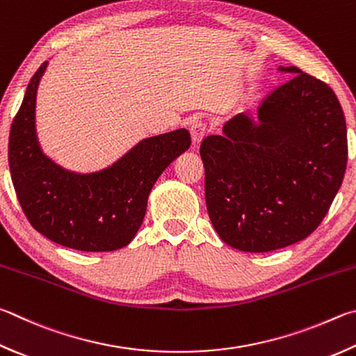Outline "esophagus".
Masks as SVG:
<instances>
[{"label":"esophagus","instance_id":"1","mask_svg":"<svg viewBox=\"0 0 356 356\" xmlns=\"http://www.w3.org/2000/svg\"><path fill=\"white\" fill-rule=\"evenodd\" d=\"M190 134H191V141H193V146H199L200 141L204 140L205 134H207V126L204 124V122L200 121H195L191 122L190 126Z\"/></svg>","mask_w":356,"mask_h":356}]
</instances>
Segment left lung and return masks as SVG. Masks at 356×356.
Masks as SVG:
<instances>
[{
    "mask_svg": "<svg viewBox=\"0 0 356 356\" xmlns=\"http://www.w3.org/2000/svg\"><path fill=\"white\" fill-rule=\"evenodd\" d=\"M257 118L238 113L200 145L205 202L219 238L270 252L318 229L347 166L346 118L333 90L294 65Z\"/></svg>",
    "mask_w": 356,
    "mask_h": 356,
    "instance_id": "obj_1",
    "label": "left lung"
}]
</instances>
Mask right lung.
I'll return each mask as SVG.
<instances>
[{
  "mask_svg": "<svg viewBox=\"0 0 356 356\" xmlns=\"http://www.w3.org/2000/svg\"><path fill=\"white\" fill-rule=\"evenodd\" d=\"M48 62L31 77L9 135L17 197L38 234L70 249L112 252L131 243L143 222L157 179L191 145L186 129L140 140L102 170L76 172L43 152L35 129L37 90Z\"/></svg>",
  "mask_w": 356,
  "mask_h": 356,
  "instance_id": "right-lung-1",
  "label": "right lung"
}]
</instances>
